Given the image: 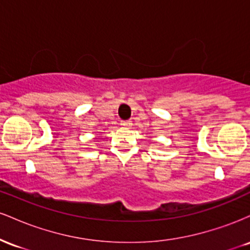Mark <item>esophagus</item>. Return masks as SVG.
Here are the masks:
<instances>
[{
	"instance_id": "esophagus-1",
	"label": "esophagus",
	"mask_w": 250,
	"mask_h": 250,
	"mask_svg": "<svg viewBox=\"0 0 250 250\" xmlns=\"http://www.w3.org/2000/svg\"><path fill=\"white\" fill-rule=\"evenodd\" d=\"M131 125H133V121H130V120H125V121L121 122L122 127H125V128H129Z\"/></svg>"
}]
</instances>
